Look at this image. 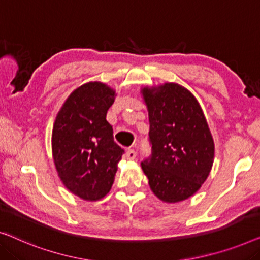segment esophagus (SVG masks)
I'll list each match as a JSON object with an SVG mask.
<instances>
[{
    "mask_svg": "<svg viewBox=\"0 0 260 260\" xmlns=\"http://www.w3.org/2000/svg\"><path fill=\"white\" fill-rule=\"evenodd\" d=\"M125 157H126V159L134 160L135 158H136V151H135L134 149H129L126 151V153H125Z\"/></svg>",
    "mask_w": 260,
    "mask_h": 260,
    "instance_id": "34e87169",
    "label": "esophagus"
}]
</instances>
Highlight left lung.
Returning <instances> with one entry per match:
<instances>
[{"label": "left lung", "mask_w": 260, "mask_h": 260, "mask_svg": "<svg viewBox=\"0 0 260 260\" xmlns=\"http://www.w3.org/2000/svg\"><path fill=\"white\" fill-rule=\"evenodd\" d=\"M152 153L142 161L150 189L165 203L185 201L211 171L214 143L198 101L177 83L141 90Z\"/></svg>", "instance_id": "obj_1"}]
</instances>
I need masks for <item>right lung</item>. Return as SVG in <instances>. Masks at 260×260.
Returning a JSON list of instances; mask_svg holds the SVG:
<instances>
[{
    "instance_id": "add662e5",
    "label": "right lung",
    "mask_w": 260,
    "mask_h": 260,
    "mask_svg": "<svg viewBox=\"0 0 260 260\" xmlns=\"http://www.w3.org/2000/svg\"><path fill=\"white\" fill-rule=\"evenodd\" d=\"M115 96V90L101 82L81 85L62 105L52 127V158L59 179L88 202L108 194L124 153L107 121Z\"/></svg>"
}]
</instances>
